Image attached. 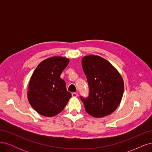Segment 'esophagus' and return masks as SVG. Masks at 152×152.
Returning <instances> with one entry per match:
<instances>
[{"instance_id":"1","label":"esophagus","mask_w":152,"mask_h":152,"mask_svg":"<svg viewBox=\"0 0 152 152\" xmlns=\"http://www.w3.org/2000/svg\"><path fill=\"white\" fill-rule=\"evenodd\" d=\"M72 95L73 97H77V96H78V94L77 93H73L72 94Z\"/></svg>"}]
</instances>
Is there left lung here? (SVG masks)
I'll use <instances>...</instances> for the list:
<instances>
[{"instance_id": "1", "label": "left lung", "mask_w": 152, "mask_h": 152, "mask_svg": "<svg viewBox=\"0 0 152 152\" xmlns=\"http://www.w3.org/2000/svg\"><path fill=\"white\" fill-rule=\"evenodd\" d=\"M82 66L89 87V97L80 96L86 111L96 118L112 113L123 96L124 84L122 76L111 63L99 56H84Z\"/></svg>"}]
</instances>
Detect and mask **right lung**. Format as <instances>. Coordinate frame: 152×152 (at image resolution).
I'll return each mask as SVG.
<instances>
[{"mask_svg": "<svg viewBox=\"0 0 152 152\" xmlns=\"http://www.w3.org/2000/svg\"><path fill=\"white\" fill-rule=\"evenodd\" d=\"M69 59L54 56L40 63L32 74L27 93L28 102L39 114L53 117L61 112L72 94L60 75Z\"/></svg>", "mask_w": 152, "mask_h": 152, "instance_id": "add662e5", "label": "right lung"}]
</instances>
